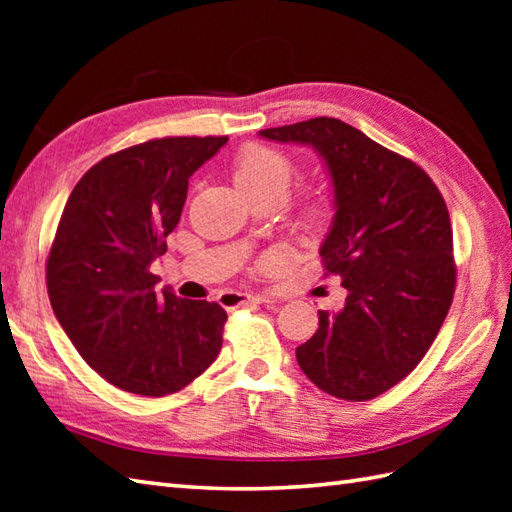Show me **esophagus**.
<instances>
[{"label": "esophagus", "instance_id": "obj_1", "mask_svg": "<svg viewBox=\"0 0 512 512\" xmlns=\"http://www.w3.org/2000/svg\"><path fill=\"white\" fill-rule=\"evenodd\" d=\"M275 295H244V292H224L220 297V303L226 310H233L239 306H246V303H270L275 301Z\"/></svg>", "mask_w": 512, "mask_h": 512}]
</instances>
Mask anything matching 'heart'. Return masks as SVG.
I'll list each match as a JSON object with an SVG mask.
<instances>
[{"label": "heart", "mask_w": 512, "mask_h": 512, "mask_svg": "<svg viewBox=\"0 0 512 512\" xmlns=\"http://www.w3.org/2000/svg\"><path fill=\"white\" fill-rule=\"evenodd\" d=\"M295 165L281 151L266 145H246L233 162V180L244 195H255L264 191L286 193ZM330 217V202L325 198L312 200L303 211V224L308 228H319Z\"/></svg>", "instance_id": "obj_1"}]
</instances>
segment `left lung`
I'll list each match as a JSON object with an SVG mask.
<instances>
[{"label":"left lung","instance_id":"left-lung-1","mask_svg":"<svg viewBox=\"0 0 512 512\" xmlns=\"http://www.w3.org/2000/svg\"><path fill=\"white\" fill-rule=\"evenodd\" d=\"M259 136L312 147L334 193L319 255L347 297L341 310H319V330L297 347V363L325 394L376 398L422 361L451 308L447 204L416 162L339 118H310Z\"/></svg>","mask_w":512,"mask_h":512}]
</instances>
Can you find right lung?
I'll return each mask as SVG.
<instances>
[{
	"instance_id": "obj_1",
	"label": "right lung",
	"mask_w": 512,
	"mask_h": 512,
	"mask_svg": "<svg viewBox=\"0 0 512 512\" xmlns=\"http://www.w3.org/2000/svg\"><path fill=\"white\" fill-rule=\"evenodd\" d=\"M226 136L147 140L103 158L76 182L46 264L48 295L76 352L107 383L138 396L176 394L222 350L215 301L156 292L189 178Z\"/></svg>"
}]
</instances>
